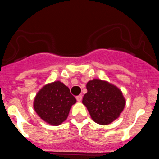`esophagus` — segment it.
I'll return each mask as SVG.
<instances>
[{"label": "esophagus", "mask_w": 159, "mask_h": 159, "mask_svg": "<svg viewBox=\"0 0 159 159\" xmlns=\"http://www.w3.org/2000/svg\"><path fill=\"white\" fill-rule=\"evenodd\" d=\"M82 98H83V96H82V95H77V96H76L77 101H79V102H80V101L82 100Z\"/></svg>", "instance_id": "1"}]
</instances>
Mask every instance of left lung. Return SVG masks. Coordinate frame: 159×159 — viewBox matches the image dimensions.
<instances>
[{"instance_id": "8db88e82", "label": "left lung", "mask_w": 159, "mask_h": 159, "mask_svg": "<svg viewBox=\"0 0 159 159\" xmlns=\"http://www.w3.org/2000/svg\"><path fill=\"white\" fill-rule=\"evenodd\" d=\"M87 90L82 102L93 121L100 125H107L119 117L126 100L117 87L107 81L94 79L88 82Z\"/></svg>"}]
</instances>
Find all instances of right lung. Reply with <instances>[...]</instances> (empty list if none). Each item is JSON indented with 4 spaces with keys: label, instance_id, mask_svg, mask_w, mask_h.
Wrapping results in <instances>:
<instances>
[{
    "label": "right lung",
    "instance_id": "right-lung-1",
    "mask_svg": "<svg viewBox=\"0 0 159 159\" xmlns=\"http://www.w3.org/2000/svg\"><path fill=\"white\" fill-rule=\"evenodd\" d=\"M76 99L69 88L60 81L46 84L36 94L33 103L40 119L52 126H58L67 119Z\"/></svg>",
    "mask_w": 159,
    "mask_h": 159
}]
</instances>
